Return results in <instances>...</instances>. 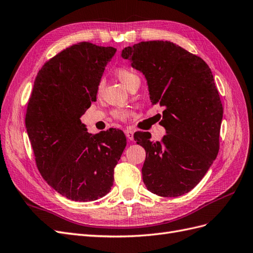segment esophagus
<instances>
[{
	"label": "esophagus",
	"instance_id": "obj_1",
	"mask_svg": "<svg viewBox=\"0 0 253 253\" xmlns=\"http://www.w3.org/2000/svg\"><path fill=\"white\" fill-rule=\"evenodd\" d=\"M125 134L126 136V138L128 141H132L134 139V132L132 131L131 128H126L125 131Z\"/></svg>",
	"mask_w": 253,
	"mask_h": 253
}]
</instances>
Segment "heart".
<instances>
[{
    "label": "heart",
    "mask_w": 253,
    "mask_h": 253,
    "mask_svg": "<svg viewBox=\"0 0 253 253\" xmlns=\"http://www.w3.org/2000/svg\"><path fill=\"white\" fill-rule=\"evenodd\" d=\"M115 75L118 78V80L124 84L126 88L131 87L132 84L135 82H139V77L137 74L132 70V68H128L126 66H121L117 68ZM101 89V83L98 84V91ZM114 117L119 120H126L129 116H131V112L127 110H114L113 111Z\"/></svg>",
    "instance_id": "obj_1"
}]
</instances>
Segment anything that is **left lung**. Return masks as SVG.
<instances>
[{"instance_id": "8db88e82", "label": "left lung", "mask_w": 253, "mask_h": 253, "mask_svg": "<svg viewBox=\"0 0 253 253\" xmlns=\"http://www.w3.org/2000/svg\"><path fill=\"white\" fill-rule=\"evenodd\" d=\"M148 81L153 104L164 106L167 131L152 142L149 132L134 139L145 150L142 179L152 193L179 196L200 182L216 158L223 104L205 61L170 41H147L122 50Z\"/></svg>"}]
</instances>
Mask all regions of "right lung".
I'll use <instances>...</instances> for the list:
<instances>
[{
	"label": "right lung",
	"mask_w": 253,
	"mask_h": 253,
	"mask_svg": "<svg viewBox=\"0 0 253 253\" xmlns=\"http://www.w3.org/2000/svg\"><path fill=\"white\" fill-rule=\"evenodd\" d=\"M116 48L80 42L60 51L38 73L25 126L42 177L76 202L108 194L126 145L121 129L86 132L80 117L96 101L98 84Z\"/></svg>",
	"instance_id": "obj_1"
}]
</instances>
